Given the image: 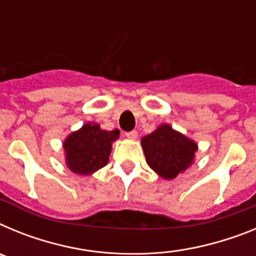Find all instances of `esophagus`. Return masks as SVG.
Masks as SVG:
<instances>
[{
    "mask_svg": "<svg viewBox=\"0 0 256 256\" xmlns=\"http://www.w3.org/2000/svg\"><path fill=\"white\" fill-rule=\"evenodd\" d=\"M126 136L128 137V138L136 140L137 138V136H138V133H137V130H130V132H126Z\"/></svg>",
    "mask_w": 256,
    "mask_h": 256,
    "instance_id": "obj_1",
    "label": "esophagus"
}]
</instances>
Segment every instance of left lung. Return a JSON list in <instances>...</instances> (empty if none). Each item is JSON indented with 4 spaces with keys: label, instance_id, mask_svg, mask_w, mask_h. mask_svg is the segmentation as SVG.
<instances>
[{
    "label": "left lung",
    "instance_id": "1",
    "mask_svg": "<svg viewBox=\"0 0 256 256\" xmlns=\"http://www.w3.org/2000/svg\"><path fill=\"white\" fill-rule=\"evenodd\" d=\"M146 162L164 180H173L195 160L198 144L169 124H162L141 140Z\"/></svg>",
    "mask_w": 256,
    "mask_h": 256
}]
</instances>
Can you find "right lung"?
<instances>
[{
	"mask_svg": "<svg viewBox=\"0 0 256 256\" xmlns=\"http://www.w3.org/2000/svg\"><path fill=\"white\" fill-rule=\"evenodd\" d=\"M119 138V130H104L97 123H87L70 133L64 141L68 168L73 173L90 176L108 162L112 142Z\"/></svg>",
	"mask_w": 256,
	"mask_h": 256,
	"instance_id": "add662e5",
	"label": "right lung"
}]
</instances>
